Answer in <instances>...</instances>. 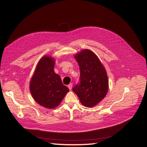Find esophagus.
Returning <instances> with one entry per match:
<instances>
[{"instance_id":"obj_1","label":"esophagus","mask_w":147,"mask_h":147,"mask_svg":"<svg viewBox=\"0 0 147 147\" xmlns=\"http://www.w3.org/2000/svg\"><path fill=\"white\" fill-rule=\"evenodd\" d=\"M72 86H73V84H72V83H70V84L68 85V86H67V87H68V88L69 89V90H71V89H72Z\"/></svg>"}]
</instances>
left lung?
Masks as SVG:
<instances>
[{
  "label": "left lung",
  "instance_id": "1",
  "mask_svg": "<svg viewBox=\"0 0 147 147\" xmlns=\"http://www.w3.org/2000/svg\"><path fill=\"white\" fill-rule=\"evenodd\" d=\"M80 69V82L73 88L80 102L88 107L95 106L106 97L109 89L106 71L97 55L85 49L74 56Z\"/></svg>",
  "mask_w": 147,
  "mask_h": 147
}]
</instances>
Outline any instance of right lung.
Masks as SVG:
<instances>
[{"label":"right lung","instance_id":"1","mask_svg":"<svg viewBox=\"0 0 147 147\" xmlns=\"http://www.w3.org/2000/svg\"><path fill=\"white\" fill-rule=\"evenodd\" d=\"M55 59L44 56L38 63L30 82L33 99L40 106L54 109L61 103L69 90L63 84L61 78L54 71Z\"/></svg>","mask_w":147,"mask_h":147}]
</instances>
